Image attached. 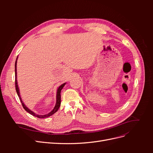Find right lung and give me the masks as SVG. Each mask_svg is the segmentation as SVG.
<instances>
[{
  "label": "right lung",
  "instance_id": "obj_1",
  "mask_svg": "<svg viewBox=\"0 0 153 153\" xmlns=\"http://www.w3.org/2000/svg\"><path fill=\"white\" fill-rule=\"evenodd\" d=\"M18 58V57H17ZM17 58L16 60V62H15V88H16V91L18 94V96H19V98L20 100L21 101V103L22 104L23 107L25 109V110H26L27 112H29V114H30L31 115H33V116H35L38 118H46V117H48L51 116V115H53V114H55V112H57V111L59 110L60 106H61V90L62 89V88L64 87V86L65 85L66 83H64V84H62L61 86H59V88L57 89V100H56V104H55V106L54 108L53 109V110L51 111V112L49 114H47L46 115H38L35 114L34 112H32L30 110H29L28 108L27 107V106L24 104L23 103V101H22V98H20V92H19V89H18V84H17V80H16V61H17Z\"/></svg>",
  "mask_w": 153,
  "mask_h": 153
}]
</instances>
